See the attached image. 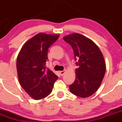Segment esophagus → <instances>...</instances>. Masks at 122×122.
I'll return each instance as SVG.
<instances>
[{
	"label": "esophagus",
	"instance_id": "1",
	"mask_svg": "<svg viewBox=\"0 0 122 122\" xmlns=\"http://www.w3.org/2000/svg\"><path fill=\"white\" fill-rule=\"evenodd\" d=\"M65 73H66V71H65V70H64V71H60V74H61V76H64Z\"/></svg>",
	"mask_w": 122,
	"mask_h": 122
}]
</instances>
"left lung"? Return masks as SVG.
<instances>
[{"label": "left lung", "mask_w": 122, "mask_h": 122, "mask_svg": "<svg viewBox=\"0 0 122 122\" xmlns=\"http://www.w3.org/2000/svg\"><path fill=\"white\" fill-rule=\"evenodd\" d=\"M73 49L76 64V79L69 86L70 92L82 98L93 95L100 86L106 72V63L102 51L88 38L74 33L63 37Z\"/></svg>", "instance_id": "1"}]
</instances>
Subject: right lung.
<instances>
[{
    "instance_id": "right-lung-1",
    "label": "right lung",
    "mask_w": 122,
    "mask_h": 122,
    "mask_svg": "<svg viewBox=\"0 0 122 122\" xmlns=\"http://www.w3.org/2000/svg\"><path fill=\"white\" fill-rule=\"evenodd\" d=\"M60 35L41 32L27 41L16 60L19 82L24 90L35 100H40L52 92L58 77L46 70L48 51Z\"/></svg>"
}]
</instances>
